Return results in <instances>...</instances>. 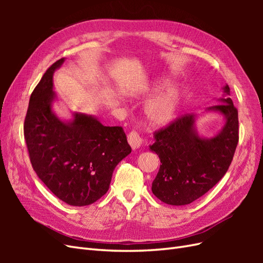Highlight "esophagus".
<instances>
[{"label": "esophagus", "mask_w": 263, "mask_h": 263, "mask_svg": "<svg viewBox=\"0 0 263 263\" xmlns=\"http://www.w3.org/2000/svg\"><path fill=\"white\" fill-rule=\"evenodd\" d=\"M127 138H128V142L130 147L135 150V149H138L141 144H142V139L141 137L139 136V134L136 133V132H130L128 134V136H127Z\"/></svg>", "instance_id": "obj_1"}]
</instances>
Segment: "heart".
Masks as SVG:
<instances>
[{"mask_svg":"<svg viewBox=\"0 0 263 263\" xmlns=\"http://www.w3.org/2000/svg\"><path fill=\"white\" fill-rule=\"evenodd\" d=\"M171 84L170 79L161 78L150 85L146 90L147 93H155L160 91L165 86ZM181 93L178 89L170 87L164 92L160 93L154 99H151L145 106V115L151 126L163 127L169 125L177 113L180 106Z\"/></svg>","mask_w":263,"mask_h":263,"instance_id":"heart-1","label":"heart"}]
</instances>
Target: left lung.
I'll use <instances>...</instances> for the list:
<instances>
[{"mask_svg":"<svg viewBox=\"0 0 263 263\" xmlns=\"http://www.w3.org/2000/svg\"><path fill=\"white\" fill-rule=\"evenodd\" d=\"M222 92L219 104L205 109L225 118L224 126L215 136L198 135L196 114L182 116L155 134V142L149 148L159 156L161 164L151 190L163 203L177 206L192 203L227 172L239 139V125L227 84Z\"/></svg>","mask_w":263,"mask_h":263,"instance_id":"1","label":"left lung"}]
</instances>
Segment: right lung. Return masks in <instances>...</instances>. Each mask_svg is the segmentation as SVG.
<instances>
[{
  "label": "right lung",
  "instance_id": "obj_1",
  "mask_svg": "<svg viewBox=\"0 0 263 263\" xmlns=\"http://www.w3.org/2000/svg\"><path fill=\"white\" fill-rule=\"evenodd\" d=\"M63 62L61 58L48 68L31 93L24 136L45 185L65 203L85 206L107 192L114 169L132 148L122 127L104 126L82 113H73L70 121L55 115L52 77Z\"/></svg>",
  "mask_w": 263,
  "mask_h": 263
}]
</instances>
